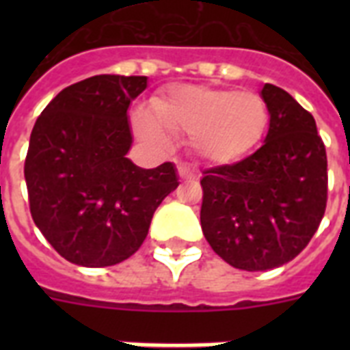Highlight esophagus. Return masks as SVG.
<instances>
[{
    "label": "esophagus",
    "mask_w": 350,
    "mask_h": 350,
    "mask_svg": "<svg viewBox=\"0 0 350 350\" xmlns=\"http://www.w3.org/2000/svg\"><path fill=\"white\" fill-rule=\"evenodd\" d=\"M178 174H180L181 180L185 181H194L198 178L196 172H194L191 167H187V165H180V167H178Z\"/></svg>",
    "instance_id": "1"
}]
</instances>
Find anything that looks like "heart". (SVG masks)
Returning <instances> with one entry per match:
<instances>
[{
  "label": "heart",
  "mask_w": 350,
  "mask_h": 350,
  "mask_svg": "<svg viewBox=\"0 0 350 350\" xmlns=\"http://www.w3.org/2000/svg\"><path fill=\"white\" fill-rule=\"evenodd\" d=\"M150 111L139 109L134 125L143 139L167 145L165 128L191 136L202 159L214 165L238 161L261 142L269 126V107L252 92L205 85H174L152 101Z\"/></svg>",
  "instance_id": "obj_1"
}]
</instances>
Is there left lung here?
Returning a JSON list of instances; mask_svg holds the SVG:
<instances>
[{
    "mask_svg": "<svg viewBox=\"0 0 350 350\" xmlns=\"http://www.w3.org/2000/svg\"><path fill=\"white\" fill-rule=\"evenodd\" d=\"M271 114L265 143L203 172L202 230L241 271H269L309 245L327 207V152L316 121L276 85L261 89Z\"/></svg>",
    "mask_w": 350,
    "mask_h": 350,
    "instance_id": "1",
    "label": "left lung"
}]
</instances>
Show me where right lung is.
I'll use <instances>...</instances> for the list:
<instances>
[{"mask_svg": "<svg viewBox=\"0 0 350 350\" xmlns=\"http://www.w3.org/2000/svg\"><path fill=\"white\" fill-rule=\"evenodd\" d=\"M145 89V76H92L63 89L36 120L25 158L30 214L70 263L109 267L131 258L154 211L180 185L170 161L142 169L125 156L126 109Z\"/></svg>", "mask_w": 350, "mask_h": 350, "instance_id": "add662e5", "label": "right lung"}]
</instances>
